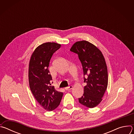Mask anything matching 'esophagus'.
Listing matches in <instances>:
<instances>
[{
	"label": "esophagus",
	"mask_w": 134,
	"mask_h": 134,
	"mask_svg": "<svg viewBox=\"0 0 134 134\" xmlns=\"http://www.w3.org/2000/svg\"><path fill=\"white\" fill-rule=\"evenodd\" d=\"M72 88V86L70 85V86H68V87H65V90H66V91H67V90H71Z\"/></svg>",
	"instance_id": "esophagus-1"
}]
</instances>
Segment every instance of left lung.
Returning <instances> with one entry per match:
<instances>
[{
	"mask_svg": "<svg viewBox=\"0 0 134 134\" xmlns=\"http://www.w3.org/2000/svg\"><path fill=\"white\" fill-rule=\"evenodd\" d=\"M70 50L78 54L83 67L84 82L86 84L79 102L87 108L95 107L102 101L108 86V69L104 56L96 46L85 40L75 42Z\"/></svg>",
	"mask_w": 134,
	"mask_h": 134,
	"instance_id": "obj_1",
	"label": "left lung"
}]
</instances>
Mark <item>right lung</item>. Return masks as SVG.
<instances>
[{
  "mask_svg": "<svg viewBox=\"0 0 134 134\" xmlns=\"http://www.w3.org/2000/svg\"><path fill=\"white\" fill-rule=\"evenodd\" d=\"M61 47L55 42H46L38 46L29 63V81L35 100L46 110L51 111L58 107L63 93L51 85L52 77L48 67L52 54Z\"/></svg>",
  "mask_w": 134,
  "mask_h": 134,
  "instance_id": "add662e5",
  "label": "right lung"
}]
</instances>
